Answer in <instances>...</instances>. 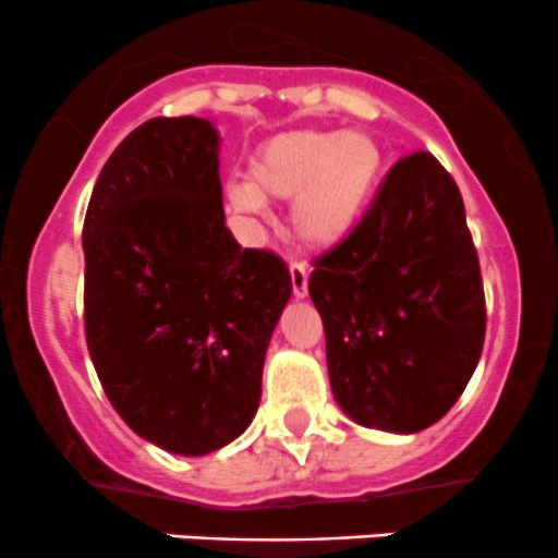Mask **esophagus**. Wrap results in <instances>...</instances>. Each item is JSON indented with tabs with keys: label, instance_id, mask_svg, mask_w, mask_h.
<instances>
[{
	"label": "esophagus",
	"instance_id": "esophagus-1",
	"mask_svg": "<svg viewBox=\"0 0 558 558\" xmlns=\"http://www.w3.org/2000/svg\"><path fill=\"white\" fill-rule=\"evenodd\" d=\"M289 272H291V291H294L296 300H305V296H307V280H311V269H307V264L294 262L289 267Z\"/></svg>",
	"mask_w": 558,
	"mask_h": 558
}]
</instances>
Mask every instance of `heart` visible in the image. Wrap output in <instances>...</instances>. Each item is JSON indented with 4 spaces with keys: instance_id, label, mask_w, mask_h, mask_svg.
Returning <instances> with one entry per match:
<instances>
[{
    "instance_id": "heart-1",
    "label": "heart",
    "mask_w": 558,
    "mask_h": 558,
    "mask_svg": "<svg viewBox=\"0 0 558 558\" xmlns=\"http://www.w3.org/2000/svg\"><path fill=\"white\" fill-rule=\"evenodd\" d=\"M384 148L367 132L296 129L269 137L253 154L247 183L229 191L234 210L296 199L294 232L313 247H335L356 229L378 189Z\"/></svg>"
}]
</instances>
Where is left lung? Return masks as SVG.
<instances>
[{
	"mask_svg": "<svg viewBox=\"0 0 558 558\" xmlns=\"http://www.w3.org/2000/svg\"><path fill=\"white\" fill-rule=\"evenodd\" d=\"M307 289L331 393L356 424L413 435L453 408L481 359L486 296L459 185L435 156L388 170Z\"/></svg>",
	"mask_w": 558,
	"mask_h": 558,
	"instance_id": "obj_1",
	"label": "left lung"
}]
</instances>
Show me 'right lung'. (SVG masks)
Masks as SVG:
<instances>
[{"label":"right lung","mask_w":558,"mask_h":558,"mask_svg":"<svg viewBox=\"0 0 558 558\" xmlns=\"http://www.w3.org/2000/svg\"><path fill=\"white\" fill-rule=\"evenodd\" d=\"M218 143L205 118H150L112 150L83 223L99 384L129 429L180 456L251 426L291 296L283 258L227 229Z\"/></svg>","instance_id":"add662e5"}]
</instances>
